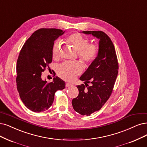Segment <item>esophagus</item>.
Instances as JSON below:
<instances>
[{
  "instance_id": "1",
  "label": "esophagus",
  "mask_w": 147,
  "mask_h": 147,
  "mask_svg": "<svg viewBox=\"0 0 147 147\" xmlns=\"http://www.w3.org/2000/svg\"><path fill=\"white\" fill-rule=\"evenodd\" d=\"M71 85H73V84H70V83H67L66 85H65V86H66L67 87H68V86H71Z\"/></svg>"
}]
</instances>
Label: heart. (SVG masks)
Instances as JSON below:
<instances>
[{
	"label": "heart",
	"instance_id": "1",
	"mask_svg": "<svg viewBox=\"0 0 147 147\" xmlns=\"http://www.w3.org/2000/svg\"><path fill=\"white\" fill-rule=\"evenodd\" d=\"M66 42L78 51L79 59L85 63H90L96 59L99 51V47L96 43H89L90 40L78 32L70 34L66 38ZM61 45L56 42L52 48V56L57 59L60 55ZM82 71V67L78 62H65L57 68L59 76L66 81H73Z\"/></svg>",
	"mask_w": 147,
	"mask_h": 147
}]
</instances>
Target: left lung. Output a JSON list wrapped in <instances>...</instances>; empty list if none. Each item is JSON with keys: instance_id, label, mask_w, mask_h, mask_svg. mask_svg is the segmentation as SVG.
Segmentation results:
<instances>
[{"instance_id": "obj_1", "label": "left lung", "mask_w": 147, "mask_h": 147, "mask_svg": "<svg viewBox=\"0 0 147 147\" xmlns=\"http://www.w3.org/2000/svg\"><path fill=\"white\" fill-rule=\"evenodd\" d=\"M82 32L92 34L99 39L97 57L80 78V80L85 81L86 85L77 86L79 95L72 100L75 111L88 116L100 110L109 99L117 76L119 65L115 46L104 32ZM89 83L92 84L91 86H88Z\"/></svg>"}]
</instances>
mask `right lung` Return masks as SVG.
<instances>
[{
    "mask_svg": "<svg viewBox=\"0 0 147 147\" xmlns=\"http://www.w3.org/2000/svg\"><path fill=\"white\" fill-rule=\"evenodd\" d=\"M64 32L40 28L32 34L20 51L16 65L17 88L22 101L32 111L48 110L53 104L56 91L65 88L64 81L57 76L51 82L41 78L42 73L52 62L54 42Z\"/></svg>",
    "mask_w": 147,
    "mask_h": 147,
    "instance_id": "1",
    "label": "right lung"
}]
</instances>
